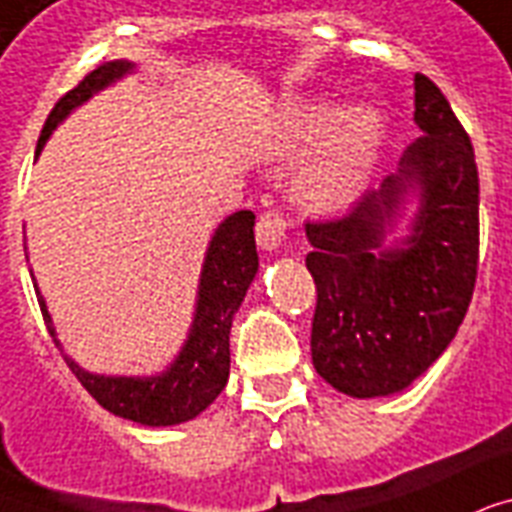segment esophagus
I'll use <instances>...</instances> for the list:
<instances>
[{
	"label": "esophagus",
	"mask_w": 512,
	"mask_h": 512,
	"mask_svg": "<svg viewBox=\"0 0 512 512\" xmlns=\"http://www.w3.org/2000/svg\"><path fill=\"white\" fill-rule=\"evenodd\" d=\"M285 240V219L283 213L267 211L261 213L259 221H256V243H259L261 251H277Z\"/></svg>",
	"instance_id": "obj_1"
}]
</instances>
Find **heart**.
Masks as SVG:
<instances>
[{
    "label": "heart",
    "mask_w": 512,
    "mask_h": 512,
    "mask_svg": "<svg viewBox=\"0 0 512 512\" xmlns=\"http://www.w3.org/2000/svg\"><path fill=\"white\" fill-rule=\"evenodd\" d=\"M334 127L326 149L296 181L299 200L318 211L344 208L366 189L382 146V114L366 104L342 112L334 101L310 98L288 106L283 117V136L291 146L318 144Z\"/></svg>",
    "instance_id": "b5f03b06"
}]
</instances>
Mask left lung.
<instances>
[{
    "label": "left lung",
    "instance_id": "obj_1",
    "mask_svg": "<svg viewBox=\"0 0 512 512\" xmlns=\"http://www.w3.org/2000/svg\"><path fill=\"white\" fill-rule=\"evenodd\" d=\"M422 136L398 170L347 216L307 224L318 285L312 363L350 398L411 387L465 320L478 272V168L473 144L435 82L414 77ZM411 201L409 235L386 243Z\"/></svg>",
    "mask_w": 512,
    "mask_h": 512
}]
</instances>
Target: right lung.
Instances as JSON below:
<instances>
[{
  "label": "right lung",
  "mask_w": 512,
  "mask_h": 512,
  "mask_svg": "<svg viewBox=\"0 0 512 512\" xmlns=\"http://www.w3.org/2000/svg\"><path fill=\"white\" fill-rule=\"evenodd\" d=\"M136 71L133 61H112L90 71L74 90L63 95L55 109L47 117L42 136L37 144V157L45 149L47 138L53 130L69 117L77 106L90 101L95 93H101L122 77ZM256 216L251 211H237L221 221L213 232L205 261H202L200 285H197V301H194V318L189 326L181 350L170 366L152 376H114L93 374L79 366L77 360L63 352L58 342L53 318L47 312V301L39 291L34 272V291H37L39 307L45 315L47 331L53 336L55 347L63 352L66 366L77 376L82 387L93 395L106 411L114 417L130 419L146 427H170L189 422L227 387L229 379V331L235 312L240 310L245 293L251 288L253 277L259 272V253H256V237H253ZM29 261V256H26Z\"/></svg>",
  "instance_id": "1"
}]
</instances>
